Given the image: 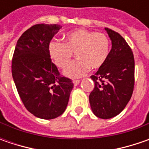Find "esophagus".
Instances as JSON below:
<instances>
[{"label": "esophagus", "instance_id": "esophagus-1", "mask_svg": "<svg viewBox=\"0 0 149 149\" xmlns=\"http://www.w3.org/2000/svg\"><path fill=\"white\" fill-rule=\"evenodd\" d=\"M79 83H80L79 80H73V84H74V85H78Z\"/></svg>", "mask_w": 149, "mask_h": 149}]
</instances>
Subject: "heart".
Wrapping results in <instances>:
<instances>
[{
	"mask_svg": "<svg viewBox=\"0 0 149 149\" xmlns=\"http://www.w3.org/2000/svg\"><path fill=\"white\" fill-rule=\"evenodd\" d=\"M51 59L59 68H65L75 53L77 60L65 68L64 74L70 78L84 76L91 70L104 64L109 54V40L103 33L79 30L67 35L65 43L52 41L49 45Z\"/></svg>",
	"mask_w": 149,
	"mask_h": 149,
	"instance_id": "1",
	"label": "heart"
}]
</instances>
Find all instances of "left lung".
<instances>
[{
  "label": "left lung",
  "mask_w": 149,
  "mask_h": 149,
  "mask_svg": "<svg viewBox=\"0 0 149 149\" xmlns=\"http://www.w3.org/2000/svg\"><path fill=\"white\" fill-rule=\"evenodd\" d=\"M112 49L104 64L90 78L95 88L89 104L95 116L108 119L123 111L134 86V58L126 40L118 32L105 28Z\"/></svg>",
  "instance_id": "1"
}]
</instances>
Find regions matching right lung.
Masks as SVG:
<instances>
[{
  "label": "right lung",
  "mask_w": 149,
  "mask_h": 149,
  "mask_svg": "<svg viewBox=\"0 0 149 149\" xmlns=\"http://www.w3.org/2000/svg\"><path fill=\"white\" fill-rule=\"evenodd\" d=\"M60 25L38 24L19 38L15 48L11 73L26 109L36 117L52 119L65 110L74 84L60 75L51 61L50 40Z\"/></svg>",
  "instance_id": "obj_1"
}]
</instances>
